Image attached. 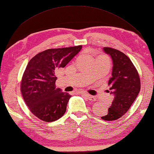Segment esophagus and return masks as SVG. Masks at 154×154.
Masks as SVG:
<instances>
[{"instance_id": "1", "label": "esophagus", "mask_w": 154, "mask_h": 154, "mask_svg": "<svg viewBox=\"0 0 154 154\" xmlns=\"http://www.w3.org/2000/svg\"><path fill=\"white\" fill-rule=\"evenodd\" d=\"M83 95L88 98L89 101H91V102H95L96 100V97H94V96H90V95H88V94H83Z\"/></svg>"}]
</instances>
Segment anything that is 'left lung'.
Masks as SVG:
<instances>
[{
	"instance_id": "left-lung-1",
	"label": "left lung",
	"mask_w": 154,
	"mask_h": 154,
	"mask_svg": "<svg viewBox=\"0 0 154 154\" xmlns=\"http://www.w3.org/2000/svg\"><path fill=\"white\" fill-rule=\"evenodd\" d=\"M104 51L110 56L113 63L108 85L114 100L107 114L101 119L106 121H116L127 112L138 96L140 77L130 58L123 52L110 47H104Z\"/></svg>"
}]
</instances>
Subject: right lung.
<instances>
[{
    "label": "right lung",
    "mask_w": 154,
    "mask_h": 154,
    "mask_svg": "<svg viewBox=\"0 0 154 154\" xmlns=\"http://www.w3.org/2000/svg\"><path fill=\"white\" fill-rule=\"evenodd\" d=\"M82 48L76 46L46 50L27 64L21 82V92L29 110L39 119L53 122L65 113L71 96L56 89V72L65 67Z\"/></svg>",
    "instance_id": "right-lung-1"
}]
</instances>
